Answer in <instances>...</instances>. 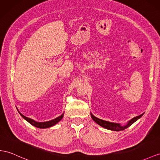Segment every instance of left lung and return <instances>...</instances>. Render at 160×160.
<instances>
[{
  "instance_id": "left-lung-1",
  "label": "left lung",
  "mask_w": 160,
  "mask_h": 160,
  "mask_svg": "<svg viewBox=\"0 0 160 160\" xmlns=\"http://www.w3.org/2000/svg\"><path fill=\"white\" fill-rule=\"evenodd\" d=\"M143 114L144 113H142L140 116H138L137 117L132 118V119L127 122V124L125 125H122L119 124V123H114V122H108V121H105L103 120L99 119V118H98L94 115H92V113H91V116L92 119L95 121L97 124L103 127V128L110 130H113V131H120V130H124V129L128 128V127L132 125L133 123H134L137 120H138L139 118H141Z\"/></svg>"
}]
</instances>
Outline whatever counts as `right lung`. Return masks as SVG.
I'll return each mask as SVG.
<instances>
[{
	"label": "right lung",
	"mask_w": 160,
	"mask_h": 160,
	"mask_svg": "<svg viewBox=\"0 0 160 160\" xmlns=\"http://www.w3.org/2000/svg\"><path fill=\"white\" fill-rule=\"evenodd\" d=\"M17 109H18V111L20 115H21V116L23 118L24 120H26L28 122H29L30 124H32V126H34L36 127V128H50V127L55 125L60 120H62V118L63 117V113H63V114H61V115L59 116V117H57V118H55V119L51 120L50 121L39 122H37V121H35L34 120H32V119H31V118L26 117L25 116H23L22 113H21L19 112V110H18V108H17Z\"/></svg>",
	"instance_id": "obj_1"
}]
</instances>
